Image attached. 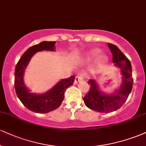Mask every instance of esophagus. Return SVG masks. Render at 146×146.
I'll return each instance as SVG.
<instances>
[{
	"mask_svg": "<svg viewBox=\"0 0 146 146\" xmlns=\"http://www.w3.org/2000/svg\"><path fill=\"white\" fill-rule=\"evenodd\" d=\"M83 78H84L83 75H82V74L78 75L75 79V84H77L78 82H80V81H82V80H83Z\"/></svg>",
	"mask_w": 146,
	"mask_h": 146,
	"instance_id": "34e87169",
	"label": "esophagus"
}]
</instances>
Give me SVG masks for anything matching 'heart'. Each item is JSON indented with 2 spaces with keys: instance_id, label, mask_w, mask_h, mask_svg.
I'll return each mask as SVG.
<instances>
[{
  "instance_id": "heart-1",
  "label": "heart",
  "mask_w": 146,
  "mask_h": 146,
  "mask_svg": "<svg viewBox=\"0 0 146 146\" xmlns=\"http://www.w3.org/2000/svg\"><path fill=\"white\" fill-rule=\"evenodd\" d=\"M99 52H100V51L99 50H91L87 54V56L88 58H94L99 54Z\"/></svg>"
}]
</instances>
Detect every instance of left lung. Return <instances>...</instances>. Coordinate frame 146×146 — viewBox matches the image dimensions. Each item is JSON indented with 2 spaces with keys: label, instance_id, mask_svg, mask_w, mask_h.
Instances as JSON below:
<instances>
[{
  "label": "left lung",
  "instance_id": "8db88e82",
  "mask_svg": "<svg viewBox=\"0 0 146 146\" xmlns=\"http://www.w3.org/2000/svg\"><path fill=\"white\" fill-rule=\"evenodd\" d=\"M108 46L113 55V62L121 68L123 82L119 90L113 95H105L99 90L94 81L88 82L90 90L84 97V103L90 110L101 113H110L120 109L127 100L133 85L130 60L116 45L109 43Z\"/></svg>",
  "mask_w": 146,
  "mask_h": 146
}]
</instances>
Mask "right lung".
<instances>
[{"label":"right lung","mask_w":146,"mask_h":146,"mask_svg":"<svg viewBox=\"0 0 146 146\" xmlns=\"http://www.w3.org/2000/svg\"><path fill=\"white\" fill-rule=\"evenodd\" d=\"M55 41H43L29 47L19 60L15 70V90L22 104L31 111L39 113H45L53 111L60 106L64 98L66 89L73 84L75 76L62 80L52 90L43 94H35L29 92L23 81L24 71L31 57L40 51H54Z\"/></svg>","instance_id":"add662e5"}]
</instances>
